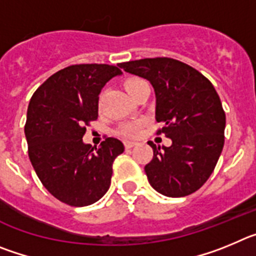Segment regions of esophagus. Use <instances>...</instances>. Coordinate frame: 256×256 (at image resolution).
<instances>
[{
    "label": "esophagus",
    "mask_w": 256,
    "mask_h": 256,
    "mask_svg": "<svg viewBox=\"0 0 256 256\" xmlns=\"http://www.w3.org/2000/svg\"><path fill=\"white\" fill-rule=\"evenodd\" d=\"M134 144H136V142H133V141H126V142H124V146H126V148H132Z\"/></svg>",
    "instance_id": "1"
}]
</instances>
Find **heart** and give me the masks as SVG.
Listing matches in <instances>:
<instances>
[{
    "mask_svg": "<svg viewBox=\"0 0 256 256\" xmlns=\"http://www.w3.org/2000/svg\"><path fill=\"white\" fill-rule=\"evenodd\" d=\"M141 82H144V80H141V79L138 78L126 79V83H124V88H126V91L128 92L130 91V88L134 87L136 84H138V83ZM142 126H144V123H142L141 120L130 122V123H126L124 126H122L119 132H120V134L126 136V137H136V136H138L140 132H141Z\"/></svg>",
    "mask_w": 256,
    "mask_h": 256,
    "instance_id": "1",
    "label": "heart"
}]
</instances>
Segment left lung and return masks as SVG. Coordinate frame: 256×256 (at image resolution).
<instances>
[{
	"instance_id": "1",
	"label": "left lung",
	"mask_w": 256,
	"mask_h": 256,
	"mask_svg": "<svg viewBox=\"0 0 256 256\" xmlns=\"http://www.w3.org/2000/svg\"><path fill=\"white\" fill-rule=\"evenodd\" d=\"M119 66L151 83L155 92L158 133L169 148L148 142L152 160L144 166L148 183L168 198L198 191L210 177L224 144L226 114L214 86L200 72L169 58H142Z\"/></svg>"
}]
</instances>
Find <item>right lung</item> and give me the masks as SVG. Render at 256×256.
<instances>
[{"label":"right lung","instance_id":"1","mask_svg":"<svg viewBox=\"0 0 256 256\" xmlns=\"http://www.w3.org/2000/svg\"><path fill=\"white\" fill-rule=\"evenodd\" d=\"M119 68L72 65L50 76L28 106L26 137L32 165L44 188L70 206H87L110 187L112 162L124 151L108 137L98 148L83 142L86 126L98 116V94Z\"/></svg>","mask_w":256,"mask_h":256}]
</instances>
